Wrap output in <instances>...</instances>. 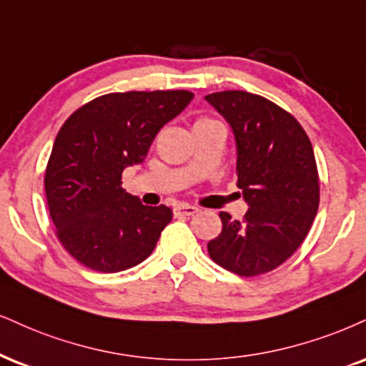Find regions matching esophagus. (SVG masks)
Wrapping results in <instances>:
<instances>
[{
    "mask_svg": "<svg viewBox=\"0 0 366 366\" xmlns=\"http://www.w3.org/2000/svg\"><path fill=\"white\" fill-rule=\"evenodd\" d=\"M197 212H198V209H197L195 205L182 204V205H176L174 207V215H176V217H183V215L190 217V215H195Z\"/></svg>",
    "mask_w": 366,
    "mask_h": 366,
    "instance_id": "obj_1",
    "label": "esophagus"
}]
</instances>
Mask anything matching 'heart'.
Returning a JSON list of instances; mask_svg holds the SVG:
<instances>
[{"label": "heart", "instance_id": "obj_1", "mask_svg": "<svg viewBox=\"0 0 366 366\" xmlns=\"http://www.w3.org/2000/svg\"><path fill=\"white\" fill-rule=\"evenodd\" d=\"M198 122H209V119H200ZM198 122H197V124H198Z\"/></svg>", "mask_w": 366, "mask_h": 366}]
</instances>
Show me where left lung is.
Returning a JSON list of instances; mask_svg holds the SVG:
<instances>
[{
  "instance_id": "obj_1",
  "label": "left lung",
  "mask_w": 366,
  "mask_h": 366,
  "mask_svg": "<svg viewBox=\"0 0 366 366\" xmlns=\"http://www.w3.org/2000/svg\"><path fill=\"white\" fill-rule=\"evenodd\" d=\"M231 125L237 147V188L249 205L242 222L220 212L222 232L210 258L239 277L278 268L299 249L319 209L312 144L293 115L247 92L207 94Z\"/></svg>"
}]
</instances>
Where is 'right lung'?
Returning a JSON list of instances; mask_svg holds the SVG:
<instances>
[{
    "mask_svg": "<svg viewBox=\"0 0 366 366\" xmlns=\"http://www.w3.org/2000/svg\"><path fill=\"white\" fill-rule=\"evenodd\" d=\"M193 93H108L83 105L59 130L44 187L57 239L76 261L100 273L142 263L173 219L169 207L142 205L122 188V173L139 164L162 125Z\"/></svg>",
    "mask_w": 366,
    "mask_h": 366,
    "instance_id": "right-lung-1",
    "label": "right lung"
}]
</instances>
